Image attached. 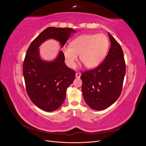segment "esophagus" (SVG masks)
Segmentation results:
<instances>
[{
    "instance_id": "34e87169",
    "label": "esophagus",
    "mask_w": 146,
    "mask_h": 146,
    "mask_svg": "<svg viewBox=\"0 0 146 146\" xmlns=\"http://www.w3.org/2000/svg\"><path fill=\"white\" fill-rule=\"evenodd\" d=\"M81 76V74L80 73H76V77L77 78H80Z\"/></svg>"
}]
</instances>
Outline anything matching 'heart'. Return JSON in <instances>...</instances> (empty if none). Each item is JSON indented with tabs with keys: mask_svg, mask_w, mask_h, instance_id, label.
Wrapping results in <instances>:
<instances>
[{
	"mask_svg": "<svg viewBox=\"0 0 146 146\" xmlns=\"http://www.w3.org/2000/svg\"><path fill=\"white\" fill-rule=\"evenodd\" d=\"M108 48V39L104 34H86L74 39L70 46L64 47L62 51L65 63L69 68H75L78 55L87 68H94L104 60Z\"/></svg>",
	"mask_w": 146,
	"mask_h": 146,
	"instance_id": "1",
	"label": "heart"
}]
</instances>
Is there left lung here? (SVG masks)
<instances>
[{
  "mask_svg": "<svg viewBox=\"0 0 146 146\" xmlns=\"http://www.w3.org/2000/svg\"><path fill=\"white\" fill-rule=\"evenodd\" d=\"M110 50L98 68L83 72L82 91L89 107L96 111L107 108L120 96L125 74V63L120 44L108 33Z\"/></svg>",
  "mask_w": 146,
  "mask_h": 146,
  "instance_id": "obj_1",
  "label": "left lung"
}]
</instances>
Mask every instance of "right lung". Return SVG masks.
<instances>
[{
    "mask_svg": "<svg viewBox=\"0 0 146 146\" xmlns=\"http://www.w3.org/2000/svg\"><path fill=\"white\" fill-rule=\"evenodd\" d=\"M76 32L70 28L48 27L32 42L26 52L23 63L26 90L32 102L44 111H54L62 105L76 72L66 65L62 51L54 60L45 61L41 58L39 47L53 39L63 48L71 33Z\"/></svg>",
    "mask_w": 146,
    "mask_h": 146,
    "instance_id": "right-lung-1",
    "label": "right lung"
}]
</instances>
